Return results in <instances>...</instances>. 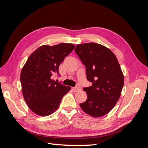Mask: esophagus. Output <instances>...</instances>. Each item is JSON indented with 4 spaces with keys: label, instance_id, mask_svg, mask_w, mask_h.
<instances>
[{
    "label": "esophagus",
    "instance_id": "1",
    "mask_svg": "<svg viewBox=\"0 0 148 148\" xmlns=\"http://www.w3.org/2000/svg\"><path fill=\"white\" fill-rule=\"evenodd\" d=\"M82 89L81 87H80L79 86H76L75 88H72V90L74 91V92H77V91H80Z\"/></svg>",
    "mask_w": 148,
    "mask_h": 148
}]
</instances>
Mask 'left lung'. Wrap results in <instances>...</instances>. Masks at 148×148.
Listing matches in <instances>:
<instances>
[{
	"label": "left lung",
	"instance_id": "1",
	"mask_svg": "<svg viewBox=\"0 0 148 148\" xmlns=\"http://www.w3.org/2000/svg\"><path fill=\"white\" fill-rule=\"evenodd\" d=\"M75 51L86 66L92 86L84 88L87 99L79 104L92 117L108 114L119 101L124 84L123 74L110 49L95 42L78 44Z\"/></svg>",
	"mask_w": 148,
	"mask_h": 148
}]
</instances>
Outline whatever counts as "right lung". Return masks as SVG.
<instances>
[{
  "label": "right lung",
  "instance_id": "obj_1",
  "mask_svg": "<svg viewBox=\"0 0 148 148\" xmlns=\"http://www.w3.org/2000/svg\"><path fill=\"white\" fill-rule=\"evenodd\" d=\"M73 44L43 45L28 57L20 74L24 99L31 110L39 116H47L58 109L62 97L71 87L52 79L59 73V66L73 50Z\"/></svg>",
  "mask_w": 148,
  "mask_h": 148
}]
</instances>
